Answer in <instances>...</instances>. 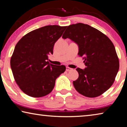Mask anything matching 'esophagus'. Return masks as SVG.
Returning <instances> with one entry per match:
<instances>
[{
    "instance_id": "34e87169",
    "label": "esophagus",
    "mask_w": 127,
    "mask_h": 127,
    "mask_svg": "<svg viewBox=\"0 0 127 127\" xmlns=\"http://www.w3.org/2000/svg\"><path fill=\"white\" fill-rule=\"evenodd\" d=\"M73 70V69L71 68L68 67V66H66V71H70V70Z\"/></svg>"
}]
</instances>
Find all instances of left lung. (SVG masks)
<instances>
[{"instance_id": "8db88e82", "label": "left lung", "mask_w": 127, "mask_h": 127, "mask_svg": "<svg viewBox=\"0 0 127 127\" xmlns=\"http://www.w3.org/2000/svg\"><path fill=\"white\" fill-rule=\"evenodd\" d=\"M62 38L76 43L78 55L85 59L86 67L76 69L79 77L73 82L77 91L88 97H97L106 91L114 82L119 68L111 41L98 30L82 23L68 26Z\"/></svg>"}]
</instances>
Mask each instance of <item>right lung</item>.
Masks as SVG:
<instances>
[{
	"mask_svg": "<svg viewBox=\"0 0 127 127\" xmlns=\"http://www.w3.org/2000/svg\"><path fill=\"white\" fill-rule=\"evenodd\" d=\"M66 26L49 25L33 30L17 42L10 59L17 84L27 95L43 97L50 94L55 80L65 70L64 65L49 64L56 41Z\"/></svg>",
	"mask_w": 127,
	"mask_h": 127,
	"instance_id": "obj_1",
	"label": "right lung"
}]
</instances>
